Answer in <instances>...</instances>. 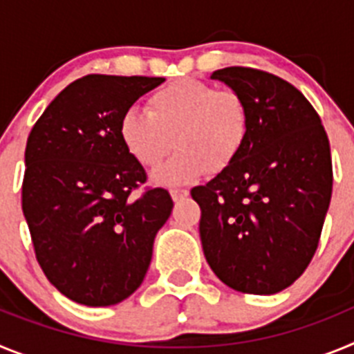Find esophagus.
I'll use <instances>...</instances> for the list:
<instances>
[{
  "instance_id": "obj_1",
  "label": "esophagus",
  "mask_w": 354,
  "mask_h": 354,
  "mask_svg": "<svg viewBox=\"0 0 354 354\" xmlns=\"http://www.w3.org/2000/svg\"><path fill=\"white\" fill-rule=\"evenodd\" d=\"M170 193H171V198H174L175 202H179V200L186 198V196L189 195V192H187V189H184V187H171Z\"/></svg>"
}]
</instances>
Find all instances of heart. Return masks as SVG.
Masks as SVG:
<instances>
[{
    "label": "heart",
    "mask_w": 354,
    "mask_h": 354,
    "mask_svg": "<svg viewBox=\"0 0 354 354\" xmlns=\"http://www.w3.org/2000/svg\"><path fill=\"white\" fill-rule=\"evenodd\" d=\"M145 108L147 113L126 111L118 134L127 154L145 168L158 167L174 143L179 147L154 174L161 184H187L209 168L225 170L248 140L250 109L237 90L186 77L154 90Z\"/></svg>",
    "instance_id": "1"
}]
</instances>
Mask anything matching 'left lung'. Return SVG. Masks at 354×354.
Listing matches in <instances>:
<instances>
[{
    "mask_svg": "<svg viewBox=\"0 0 354 354\" xmlns=\"http://www.w3.org/2000/svg\"><path fill=\"white\" fill-rule=\"evenodd\" d=\"M245 97L250 134L236 161L192 189L211 270L246 294H274L298 280L317 250L333 170L314 106L282 77L252 67L212 72Z\"/></svg>",
    "mask_w": 354,
    "mask_h": 354,
    "instance_id": "1",
    "label": "left lung"
}]
</instances>
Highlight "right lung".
Segmentation results:
<instances>
[{
	"label": "right lung",
	"instance_id": "right-lung-1",
	"mask_svg": "<svg viewBox=\"0 0 354 354\" xmlns=\"http://www.w3.org/2000/svg\"><path fill=\"white\" fill-rule=\"evenodd\" d=\"M165 77L88 74L46 108L28 136L23 212L35 257L72 301L109 306L142 286L174 200L145 187L120 142V118Z\"/></svg>",
	"mask_w": 354,
	"mask_h": 354
}]
</instances>
